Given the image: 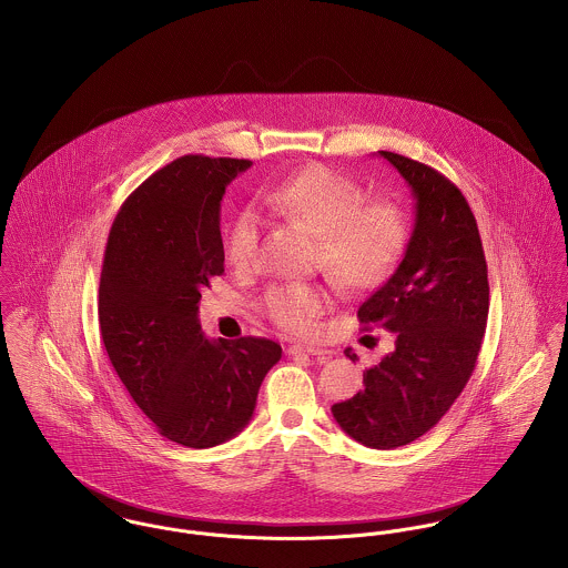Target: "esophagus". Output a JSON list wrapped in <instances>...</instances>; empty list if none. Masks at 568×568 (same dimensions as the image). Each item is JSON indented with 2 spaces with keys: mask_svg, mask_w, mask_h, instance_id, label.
Instances as JSON below:
<instances>
[{
  "mask_svg": "<svg viewBox=\"0 0 568 568\" xmlns=\"http://www.w3.org/2000/svg\"><path fill=\"white\" fill-rule=\"evenodd\" d=\"M291 356H297V354H311V356H317V358H327V349L324 347H315V345H291L288 349H286Z\"/></svg>",
  "mask_w": 568,
  "mask_h": 568,
  "instance_id": "obj_1",
  "label": "esophagus"
}]
</instances>
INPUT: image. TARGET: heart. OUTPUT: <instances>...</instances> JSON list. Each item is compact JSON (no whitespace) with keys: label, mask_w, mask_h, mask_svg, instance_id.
<instances>
[{"label":"heart","mask_w":568,"mask_h":568,"mask_svg":"<svg viewBox=\"0 0 568 568\" xmlns=\"http://www.w3.org/2000/svg\"><path fill=\"white\" fill-rule=\"evenodd\" d=\"M262 203L317 234V264L345 291L378 286L405 253V210L387 199L365 201V190L332 168L308 165L286 176L262 192ZM257 246L260 219L243 210L227 234V260L244 268L253 264ZM327 304V288L313 282L273 284L262 297L268 320L293 334L311 332Z\"/></svg>","instance_id":"heart-1"}]
</instances>
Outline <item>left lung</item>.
I'll return each mask as SVG.
<instances>
[{
	"mask_svg": "<svg viewBox=\"0 0 568 568\" xmlns=\"http://www.w3.org/2000/svg\"><path fill=\"white\" fill-rule=\"evenodd\" d=\"M415 196V225L396 273L358 308L365 327L394 332V352L365 369L354 398L332 406L338 426L378 450L428 433L470 381L489 311L484 244L462 190L442 172L378 151ZM345 356L356 361L347 347Z\"/></svg>",
	"mask_w": 568,
	"mask_h": 568,
	"instance_id": "1",
	"label": "left lung"
}]
</instances>
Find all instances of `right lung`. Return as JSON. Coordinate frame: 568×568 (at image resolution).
<instances>
[{"label": "right lung", "instance_id": "1", "mask_svg": "<svg viewBox=\"0 0 568 568\" xmlns=\"http://www.w3.org/2000/svg\"><path fill=\"white\" fill-rule=\"evenodd\" d=\"M248 160L185 155L122 203L104 248L98 322L122 385L165 439L219 446L253 415L282 347L262 336L210 341L201 288L225 273L221 201Z\"/></svg>", "mask_w": 568, "mask_h": 568}]
</instances>
